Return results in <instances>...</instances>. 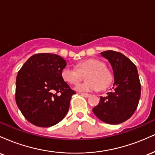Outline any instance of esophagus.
Listing matches in <instances>:
<instances>
[{"label":"esophagus","mask_w":155,"mask_h":155,"mask_svg":"<svg viewBox=\"0 0 155 155\" xmlns=\"http://www.w3.org/2000/svg\"><path fill=\"white\" fill-rule=\"evenodd\" d=\"M81 95L85 97H88L90 96V94H88V93H81Z\"/></svg>","instance_id":"obj_1"}]
</instances>
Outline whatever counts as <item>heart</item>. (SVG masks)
Instances as JSON below:
<instances>
[{
  "instance_id": "1",
  "label": "heart",
  "mask_w": 155,
  "mask_h": 155,
  "mask_svg": "<svg viewBox=\"0 0 155 155\" xmlns=\"http://www.w3.org/2000/svg\"><path fill=\"white\" fill-rule=\"evenodd\" d=\"M77 68L66 65L61 71L62 78L65 82L76 84L82 79V74L85 76L87 81L76 85L75 90L85 92L104 90L112 81V75L105 64L97 59H87L78 63Z\"/></svg>"
}]
</instances>
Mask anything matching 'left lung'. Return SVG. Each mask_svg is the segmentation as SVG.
<instances>
[{
	"mask_svg": "<svg viewBox=\"0 0 155 155\" xmlns=\"http://www.w3.org/2000/svg\"><path fill=\"white\" fill-rule=\"evenodd\" d=\"M101 56L108 60L113 69V90L106 97H101L92 108L95 116L108 124H120L130 118L136 111L140 97V83L137 68L122 53L103 51Z\"/></svg>",
	"mask_w": 155,
	"mask_h": 155,
	"instance_id": "left-lung-1",
	"label": "left lung"
}]
</instances>
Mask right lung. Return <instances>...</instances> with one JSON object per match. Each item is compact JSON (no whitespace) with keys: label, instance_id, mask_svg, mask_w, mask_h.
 Here are the masks:
<instances>
[{"label":"right lung","instance_id":"1","mask_svg":"<svg viewBox=\"0 0 155 155\" xmlns=\"http://www.w3.org/2000/svg\"><path fill=\"white\" fill-rule=\"evenodd\" d=\"M66 61L58 54L39 53L31 56L19 71L16 80L17 106L28 122L48 127L67 114L76 92L63 79Z\"/></svg>","mask_w":155,"mask_h":155}]
</instances>
